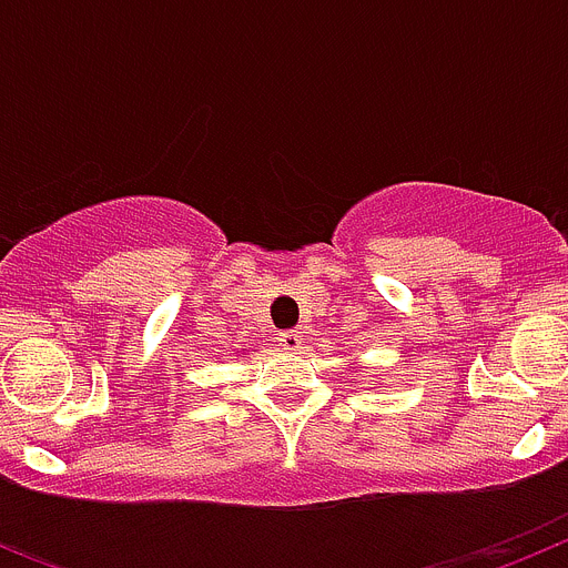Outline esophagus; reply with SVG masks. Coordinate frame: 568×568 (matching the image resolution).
<instances>
[{
    "mask_svg": "<svg viewBox=\"0 0 568 568\" xmlns=\"http://www.w3.org/2000/svg\"><path fill=\"white\" fill-rule=\"evenodd\" d=\"M304 333H301V329H290V333H284L281 335V346H284V349H290V353H298V349H304Z\"/></svg>",
    "mask_w": 568,
    "mask_h": 568,
    "instance_id": "obj_1",
    "label": "esophagus"
}]
</instances>
